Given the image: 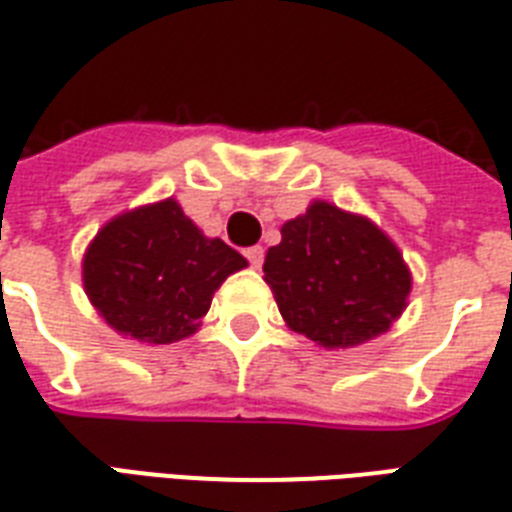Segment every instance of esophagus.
Segmentation results:
<instances>
[{
	"label": "esophagus",
	"mask_w": 512,
	"mask_h": 512,
	"mask_svg": "<svg viewBox=\"0 0 512 512\" xmlns=\"http://www.w3.org/2000/svg\"><path fill=\"white\" fill-rule=\"evenodd\" d=\"M244 255H247V260L252 265H255V268H260V265H263V257H265V249L263 247H249L247 252H244Z\"/></svg>",
	"instance_id": "esophagus-1"
}]
</instances>
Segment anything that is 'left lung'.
<instances>
[{"label": "left lung", "mask_w": 512, "mask_h": 512, "mask_svg": "<svg viewBox=\"0 0 512 512\" xmlns=\"http://www.w3.org/2000/svg\"><path fill=\"white\" fill-rule=\"evenodd\" d=\"M263 273L287 327L327 350L385 335L412 292L396 241L369 217L321 199L281 225Z\"/></svg>", "instance_id": "left-lung-1"}]
</instances>
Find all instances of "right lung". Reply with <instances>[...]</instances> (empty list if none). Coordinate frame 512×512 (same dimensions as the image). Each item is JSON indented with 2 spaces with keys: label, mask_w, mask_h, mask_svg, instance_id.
<instances>
[{
  "label": "right lung",
  "mask_w": 512,
  "mask_h": 512,
  "mask_svg": "<svg viewBox=\"0 0 512 512\" xmlns=\"http://www.w3.org/2000/svg\"><path fill=\"white\" fill-rule=\"evenodd\" d=\"M247 260L209 239L175 199L111 217L82 257L92 308L122 337L170 345L196 335L212 295Z\"/></svg>",
  "instance_id": "right-lung-1"
}]
</instances>
